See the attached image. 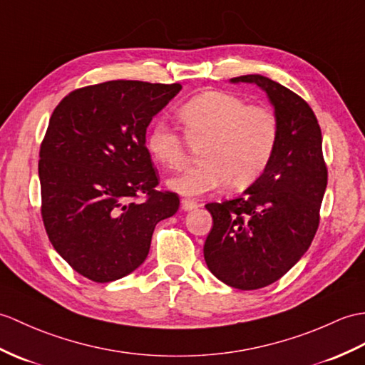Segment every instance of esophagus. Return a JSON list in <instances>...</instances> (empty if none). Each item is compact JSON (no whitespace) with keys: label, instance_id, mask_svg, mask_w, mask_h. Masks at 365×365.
Segmentation results:
<instances>
[{"label":"esophagus","instance_id":"obj_1","mask_svg":"<svg viewBox=\"0 0 365 365\" xmlns=\"http://www.w3.org/2000/svg\"><path fill=\"white\" fill-rule=\"evenodd\" d=\"M182 207L185 211H191V210H196L200 207V203L194 199H183L182 200Z\"/></svg>","mask_w":365,"mask_h":365}]
</instances>
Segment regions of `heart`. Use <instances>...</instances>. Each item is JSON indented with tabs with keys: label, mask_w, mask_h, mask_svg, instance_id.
<instances>
[{
	"label": "heart",
	"mask_w": 365,
	"mask_h": 365,
	"mask_svg": "<svg viewBox=\"0 0 365 365\" xmlns=\"http://www.w3.org/2000/svg\"><path fill=\"white\" fill-rule=\"evenodd\" d=\"M185 137L165 121L148 133L152 158L165 169H179L199 149L202 162L168 180L173 191L196 197L230 183L249 188L266 173L279 140V120L267 106L249 104L230 91H205L177 110Z\"/></svg>",
	"instance_id": "heart-1"
}]
</instances>
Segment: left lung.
Instances as JSON below:
<instances>
[{
    "label": "left lung",
    "mask_w": 365,
    "mask_h": 365,
    "mask_svg": "<svg viewBox=\"0 0 365 365\" xmlns=\"http://www.w3.org/2000/svg\"><path fill=\"white\" fill-rule=\"evenodd\" d=\"M232 82L257 83L267 93L279 120V140L266 173L242 196L205 205L213 228L203 257L221 282L253 291L282 278L309 249L328 169L320 125L307 101L261 74Z\"/></svg>",
    "instance_id": "obj_1"
}]
</instances>
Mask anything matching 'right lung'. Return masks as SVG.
<instances>
[{
    "label": "right lung",
    "instance_id": "add662e5",
    "mask_svg": "<svg viewBox=\"0 0 365 365\" xmlns=\"http://www.w3.org/2000/svg\"><path fill=\"white\" fill-rule=\"evenodd\" d=\"M180 83L108 81L58 103L40 144L41 219L76 272L108 283L146 259L155 225L179 210L157 190L146 129Z\"/></svg>",
    "mask_w": 365,
    "mask_h": 365
}]
</instances>
